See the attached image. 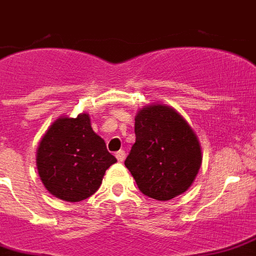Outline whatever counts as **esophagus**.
Returning a JSON list of instances; mask_svg holds the SVG:
<instances>
[{"instance_id":"obj_1","label":"esophagus","mask_w":256,"mask_h":256,"mask_svg":"<svg viewBox=\"0 0 256 256\" xmlns=\"http://www.w3.org/2000/svg\"><path fill=\"white\" fill-rule=\"evenodd\" d=\"M115 157H116V160H118L120 162H124V158H126V153H124V150H120V152H116Z\"/></svg>"}]
</instances>
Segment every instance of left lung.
I'll use <instances>...</instances> for the list:
<instances>
[{"label": "left lung", "mask_w": 256, "mask_h": 256, "mask_svg": "<svg viewBox=\"0 0 256 256\" xmlns=\"http://www.w3.org/2000/svg\"><path fill=\"white\" fill-rule=\"evenodd\" d=\"M136 144L124 165L149 198L168 202L193 184L202 166L196 132L173 107L154 103L136 115Z\"/></svg>", "instance_id": "8db88e82"}]
</instances>
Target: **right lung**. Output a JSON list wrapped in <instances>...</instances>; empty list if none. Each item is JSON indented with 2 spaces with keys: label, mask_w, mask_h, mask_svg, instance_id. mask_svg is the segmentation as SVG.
Segmentation results:
<instances>
[{
  "label": "right lung",
  "mask_w": 256,
  "mask_h": 256,
  "mask_svg": "<svg viewBox=\"0 0 256 256\" xmlns=\"http://www.w3.org/2000/svg\"><path fill=\"white\" fill-rule=\"evenodd\" d=\"M115 162L116 158L107 152L84 112L54 120L36 154L37 172L46 190L70 202H82L96 192L106 170Z\"/></svg>",
  "instance_id": "add662e5"
}]
</instances>
